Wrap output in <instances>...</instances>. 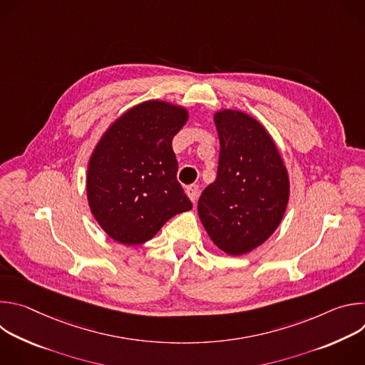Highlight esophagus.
<instances>
[{"label": "esophagus", "instance_id": "1", "mask_svg": "<svg viewBox=\"0 0 365 365\" xmlns=\"http://www.w3.org/2000/svg\"><path fill=\"white\" fill-rule=\"evenodd\" d=\"M186 193H187V196H189V199L193 202V203H196V200H197V195H199V187L196 186V185H189V186H186Z\"/></svg>", "mask_w": 365, "mask_h": 365}]
</instances>
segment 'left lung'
<instances>
[{"instance_id": "obj_1", "label": "left lung", "mask_w": 365, "mask_h": 365, "mask_svg": "<svg viewBox=\"0 0 365 365\" xmlns=\"http://www.w3.org/2000/svg\"><path fill=\"white\" fill-rule=\"evenodd\" d=\"M220 137L217 179L197 202L202 225L214 244L242 255L267 241L286 212L290 183L267 130L237 110L215 113Z\"/></svg>"}]
</instances>
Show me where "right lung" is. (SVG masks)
<instances>
[{"instance_id":"obj_1","label":"right lung","mask_w":365,"mask_h":365,"mask_svg":"<svg viewBox=\"0 0 365 365\" xmlns=\"http://www.w3.org/2000/svg\"><path fill=\"white\" fill-rule=\"evenodd\" d=\"M187 110L151 99L130 108L103 133L88 163L91 212L113 240L137 245L175 215L192 210L176 179L172 140Z\"/></svg>"}]
</instances>
